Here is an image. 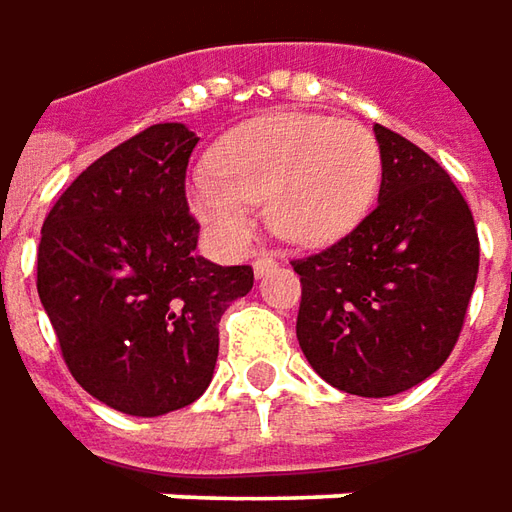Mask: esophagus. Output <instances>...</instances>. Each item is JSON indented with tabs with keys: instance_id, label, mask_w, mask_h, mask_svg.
Returning <instances> with one entry per match:
<instances>
[{
	"instance_id": "1",
	"label": "esophagus",
	"mask_w": 512,
	"mask_h": 512,
	"mask_svg": "<svg viewBox=\"0 0 512 512\" xmlns=\"http://www.w3.org/2000/svg\"><path fill=\"white\" fill-rule=\"evenodd\" d=\"M277 269V260L272 255H257L255 257V274L257 277H263V274H269Z\"/></svg>"
}]
</instances>
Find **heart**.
Returning <instances> with one entry per match:
<instances>
[{
  "label": "heart",
  "instance_id": "heart-1",
  "mask_svg": "<svg viewBox=\"0 0 512 512\" xmlns=\"http://www.w3.org/2000/svg\"><path fill=\"white\" fill-rule=\"evenodd\" d=\"M209 175L189 184V209L232 243L252 238V203L294 246H328L360 226L382 184L377 135L320 113L257 115L212 147Z\"/></svg>",
  "mask_w": 512,
  "mask_h": 512
}]
</instances>
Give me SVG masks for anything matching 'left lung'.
Masks as SVG:
<instances>
[{
    "mask_svg": "<svg viewBox=\"0 0 512 512\" xmlns=\"http://www.w3.org/2000/svg\"><path fill=\"white\" fill-rule=\"evenodd\" d=\"M377 209L320 255L294 260L303 283L297 340L337 391L394 397L442 368L479 274L470 206L445 169L374 124Z\"/></svg>",
    "mask_w": 512,
    "mask_h": 512,
    "instance_id": "obj_1",
    "label": "left lung"
}]
</instances>
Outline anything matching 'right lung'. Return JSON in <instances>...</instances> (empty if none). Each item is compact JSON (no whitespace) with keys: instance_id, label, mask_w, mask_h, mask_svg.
<instances>
[{"instance_id":"add662e5","label":"right lung","mask_w":512,"mask_h":512,"mask_svg":"<svg viewBox=\"0 0 512 512\" xmlns=\"http://www.w3.org/2000/svg\"><path fill=\"white\" fill-rule=\"evenodd\" d=\"M198 135L152 124L81 172L50 209L39 300L81 388L130 416L192 405L218 362V323L255 283L252 266L201 257L186 206Z\"/></svg>"}]
</instances>
